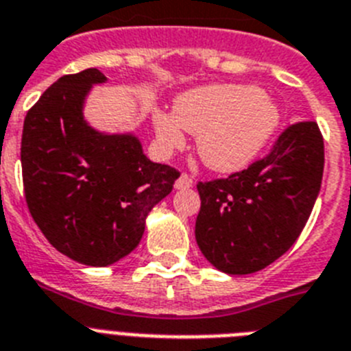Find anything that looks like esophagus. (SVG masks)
<instances>
[{"label": "esophagus", "instance_id": "esophagus-1", "mask_svg": "<svg viewBox=\"0 0 351 351\" xmlns=\"http://www.w3.org/2000/svg\"><path fill=\"white\" fill-rule=\"evenodd\" d=\"M175 187L176 189H191L193 187V178L187 175V173H182L178 176V180L175 182Z\"/></svg>", "mask_w": 351, "mask_h": 351}]
</instances>
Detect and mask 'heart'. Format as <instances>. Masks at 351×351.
Here are the masks:
<instances>
[{
  "label": "heart",
  "instance_id": "obj_1",
  "mask_svg": "<svg viewBox=\"0 0 351 351\" xmlns=\"http://www.w3.org/2000/svg\"><path fill=\"white\" fill-rule=\"evenodd\" d=\"M281 111L270 97L247 84H206L185 91L173 104V114L157 111L154 125L164 148L185 145L184 128L197 134L201 160L221 173L251 164L272 139Z\"/></svg>",
  "mask_w": 351,
  "mask_h": 351
}]
</instances>
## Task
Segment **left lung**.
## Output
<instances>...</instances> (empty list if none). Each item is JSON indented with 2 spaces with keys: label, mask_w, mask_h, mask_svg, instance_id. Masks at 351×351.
<instances>
[{
  "label": "left lung",
  "mask_w": 351,
  "mask_h": 351,
  "mask_svg": "<svg viewBox=\"0 0 351 351\" xmlns=\"http://www.w3.org/2000/svg\"><path fill=\"white\" fill-rule=\"evenodd\" d=\"M323 136L316 121L289 125L263 158L228 178L197 182L196 242L231 276L258 272L302 233L322 187Z\"/></svg>",
  "instance_id": "obj_1"
}]
</instances>
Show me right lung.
<instances>
[{
  "label": "right lung",
  "mask_w": 351,
  "mask_h": 351,
  "mask_svg": "<svg viewBox=\"0 0 351 351\" xmlns=\"http://www.w3.org/2000/svg\"><path fill=\"white\" fill-rule=\"evenodd\" d=\"M97 69L63 75L24 118V197L54 249L108 267L138 247L150 210L173 191L178 169L152 162L130 134L106 136L83 118Z\"/></svg>",
  "instance_id": "add662e5"
}]
</instances>
